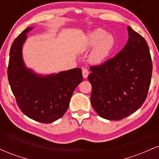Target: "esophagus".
<instances>
[{
  "mask_svg": "<svg viewBox=\"0 0 159 159\" xmlns=\"http://www.w3.org/2000/svg\"><path fill=\"white\" fill-rule=\"evenodd\" d=\"M82 75H83V77L84 78H87V76L89 75V71L87 69H82Z\"/></svg>",
  "mask_w": 159,
  "mask_h": 159,
  "instance_id": "34e87169",
  "label": "esophagus"
}]
</instances>
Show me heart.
Masks as SVG:
<instances>
[{
  "label": "heart",
  "instance_id": "heart-1",
  "mask_svg": "<svg viewBox=\"0 0 159 159\" xmlns=\"http://www.w3.org/2000/svg\"><path fill=\"white\" fill-rule=\"evenodd\" d=\"M114 44V36L107 34L105 30L98 29L87 36L83 50L88 51L94 47L90 54V61L94 64H98L102 63L110 54Z\"/></svg>",
  "mask_w": 159,
  "mask_h": 159
}]
</instances>
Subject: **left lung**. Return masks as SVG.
<instances>
[{
  "label": "left lung",
  "mask_w": 159,
  "mask_h": 159,
  "mask_svg": "<svg viewBox=\"0 0 159 159\" xmlns=\"http://www.w3.org/2000/svg\"><path fill=\"white\" fill-rule=\"evenodd\" d=\"M129 40L114 57L90 66V102L104 119L120 120L143 105L151 83L152 63L145 39L128 26Z\"/></svg>",
  "instance_id": "1"
}]
</instances>
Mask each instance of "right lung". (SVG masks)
Returning a JSON list of instances; mask_svg holds the SVG:
<instances>
[{"label": "right lung", "mask_w": 159, "mask_h": 159, "mask_svg": "<svg viewBox=\"0 0 159 159\" xmlns=\"http://www.w3.org/2000/svg\"><path fill=\"white\" fill-rule=\"evenodd\" d=\"M32 29L27 27L12 43L8 80L21 112L35 121L51 123L61 118L68 109L75 89L83 81L82 70L75 68L42 76L27 69L21 49L27 34Z\"/></svg>", "instance_id": "obj_1"}]
</instances>
